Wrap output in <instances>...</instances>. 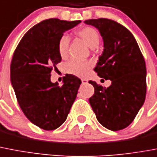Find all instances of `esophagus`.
<instances>
[{
  "mask_svg": "<svg viewBox=\"0 0 157 157\" xmlns=\"http://www.w3.org/2000/svg\"><path fill=\"white\" fill-rule=\"evenodd\" d=\"M81 80H82V84H86V82H87V80L85 79V78H82V79H81Z\"/></svg>",
  "mask_w": 157,
  "mask_h": 157,
  "instance_id": "esophagus-1",
  "label": "esophagus"
}]
</instances>
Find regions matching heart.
Segmentation results:
<instances>
[{"instance_id": "heart-1", "label": "heart", "mask_w": 157, "mask_h": 157, "mask_svg": "<svg viewBox=\"0 0 157 157\" xmlns=\"http://www.w3.org/2000/svg\"><path fill=\"white\" fill-rule=\"evenodd\" d=\"M77 35L78 36H79V38L84 41L85 44L90 48H95L98 46L100 43V33L93 27H83L77 31ZM69 44H70V39L68 36L66 35L61 36L58 43V52L61 58L65 59L68 56ZM90 66L91 64L87 61L71 59L65 65V71L66 73L71 75L78 77H83L88 72Z\"/></svg>"}]
</instances>
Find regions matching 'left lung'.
Here are the masks:
<instances>
[{
  "instance_id": "1",
  "label": "left lung",
  "mask_w": 157,
  "mask_h": 157,
  "mask_svg": "<svg viewBox=\"0 0 157 157\" xmlns=\"http://www.w3.org/2000/svg\"><path fill=\"white\" fill-rule=\"evenodd\" d=\"M84 23L96 27L104 42L94 71L112 82L106 88L90 81L95 92L89 103L103 126L113 131L122 130L132 122L145 100V61L134 36L124 26L108 18L86 20Z\"/></svg>"
}]
</instances>
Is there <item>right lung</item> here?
I'll return each instance as SVG.
<instances>
[{
  "mask_svg": "<svg viewBox=\"0 0 157 157\" xmlns=\"http://www.w3.org/2000/svg\"><path fill=\"white\" fill-rule=\"evenodd\" d=\"M80 22L44 20L25 34L13 53L10 81L18 105L25 116L44 130H55L65 122L82 82L73 75L63 78L62 86L50 79L52 68L61 61L60 39Z\"/></svg>",
  "mask_w": 157,
  "mask_h": 157,
  "instance_id": "1",
  "label": "right lung"
}]
</instances>
